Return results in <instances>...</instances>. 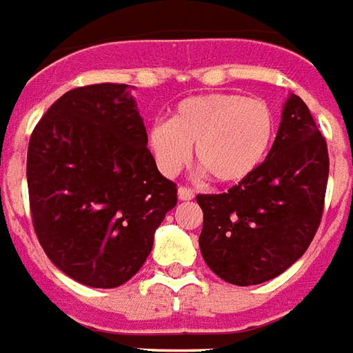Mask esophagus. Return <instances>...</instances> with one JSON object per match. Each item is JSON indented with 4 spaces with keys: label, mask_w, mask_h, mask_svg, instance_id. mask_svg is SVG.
<instances>
[{
    "label": "esophagus",
    "mask_w": 353,
    "mask_h": 353,
    "mask_svg": "<svg viewBox=\"0 0 353 353\" xmlns=\"http://www.w3.org/2000/svg\"><path fill=\"white\" fill-rule=\"evenodd\" d=\"M177 198L187 202V200H192V198H194V192L190 189H187V187H179V189H177Z\"/></svg>",
    "instance_id": "1"
}]
</instances>
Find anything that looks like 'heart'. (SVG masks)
Segmentation results:
<instances>
[{"mask_svg": "<svg viewBox=\"0 0 353 353\" xmlns=\"http://www.w3.org/2000/svg\"><path fill=\"white\" fill-rule=\"evenodd\" d=\"M276 137V117L262 99L237 93L189 97L174 108L170 121L150 127L148 143L157 168L177 176L190 159L219 183H239L262 168Z\"/></svg>", "mask_w": 353, "mask_h": 353, "instance_id": "1", "label": "heart"}]
</instances>
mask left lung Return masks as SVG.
<instances>
[{
  "mask_svg": "<svg viewBox=\"0 0 353 353\" xmlns=\"http://www.w3.org/2000/svg\"><path fill=\"white\" fill-rule=\"evenodd\" d=\"M327 176V143L307 104L292 93L262 168L228 192L196 196L203 211L198 243L210 270L237 286L284 273L320 226Z\"/></svg>",
  "mask_w": 353,
  "mask_h": 353,
  "instance_id": "obj_1",
  "label": "left lung"
}]
</instances>
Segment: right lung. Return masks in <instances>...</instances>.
Instances as JSON below:
<instances>
[{
  "instance_id": "add662e5",
  "label": "right lung",
  "mask_w": 353,
  "mask_h": 353,
  "mask_svg": "<svg viewBox=\"0 0 353 353\" xmlns=\"http://www.w3.org/2000/svg\"><path fill=\"white\" fill-rule=\"evenodd\" d=\"M127 83L67 91L41 117L28 148L33 226L57 270L91 288H116L150 256L177 203L157 170Z\"/></svg>"
}]
</instances>
